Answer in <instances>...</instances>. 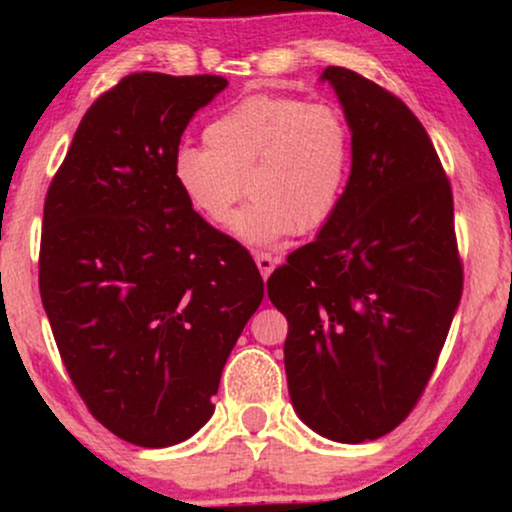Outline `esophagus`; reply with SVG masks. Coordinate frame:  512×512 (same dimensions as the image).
<instances>
[{
    "label": "esophagus",
    "mask_w": 512,
    "mask_h": 512,
    "mask_svg": "<svg viewBox=\"0 0 512 512\" xmlns=\"http://www.w3.org/2000/svg\"><path fill=\"white\" fill-rule=\"evenodd\" d=\"M254 261H256V268H258V272H261L263 279H268L272 275V270H275L277 263H279L275 256L263 254V251H261V254L254 256Z\"/></svg>",
    "instance_id": "esophagus-1"
}]
</instances>
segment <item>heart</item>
<instances>
[{"label":"heart","instance_id":"obj_1","mask_svg":"<svg viewBox=\"0 0 512 512\" xmlns=\"http://www.w3.org/2000/svg\"><path fill=\"white\" fill-rule=\"evenodd\" d=\"M205 146L181 144L172 181L191 212L216 228L235 219L249 247L319 230L340 207L352 172V130L333 104L251 95L205 128Z\"/></svg>","mask_w":512,"mask_h":512}]
</instances>
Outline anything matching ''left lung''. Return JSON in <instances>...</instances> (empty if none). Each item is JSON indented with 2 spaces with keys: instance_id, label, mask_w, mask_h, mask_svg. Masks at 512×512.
Masks as SVG:
<instances>
[{
  "instance_id": "1",
  "label": "left lung",
  "mask_w": 512,
  "mask_h": 512,
  "mask_svg": "<svg viewBox=\"0 0 512 512\" xmlns=\"http://www.w3.org/2000/svg\"><path fill=\"white\" fill-rule=\"evenodd\" d=\"M352 130V172L314 242L268 279L289 321L293 410L335 443L394 431L436 368L461 300L452 188L419 118L345 67H326Z\"/></svg>"
}]
</instances>
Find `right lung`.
<instances>
[{
    "label": "right lung",
    "instance_id": "add662e5",
    "mask_svg": "<svg viewBox=\"0 0 512 512\" xmlns=\"http://www.w3.org/2000/svg\"><path fill=\"white\" fill-rule=\"evenodd\" d=\"M223 76L130 74L95 100L48 188L41 303L97 422L170 447L212 417L221 370L263 300L247 251L191 212L172 156Z\"/></svg>",
    "mask_w": 512,
    "mask_h": 512
}]
</instances>
